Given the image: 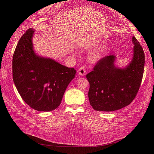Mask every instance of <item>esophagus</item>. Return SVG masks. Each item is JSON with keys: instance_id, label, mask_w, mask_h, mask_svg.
I'll return each instance as SVG.
<instances>
[{"instance_id": "obj_1", "label": "esophagus", "mask_w": 154, "mask_h": 154, "mask_svg": "<svg viewBox=\"0 0 154 154\" xmlns=\"http://www.w3.org/2000/svg\"><path fill=\"white\" fill-rule=\"evenodd\" d=\"M78 73L80 75H85L86 74V69L84 67H80L78 70Z\"/></svg>"}]
</instances>
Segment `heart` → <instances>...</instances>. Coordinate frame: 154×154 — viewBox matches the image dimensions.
<instances>
[{
    "mask_svg": "<svg viewBox=\"0 0 154 154\" xmlns=\"http://www.w3.org/2000/svg\"><path fill=\"white\" fill-rule=\"evenodd\" d=\"M106 54V49L105 48H100L97 51L94 52L91 54L89 57V60L92 62H95L98 61L100 59H102Z\"/></svg>",
    "mask_w": 154,
    "mask_h": 154,
    "instance_id": "obj_1",
    "label": "heart"
}]
</instances>
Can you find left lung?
Here are the masks:
<instances>
[{
	"mask_svg": "<svg viewBox=\"0 0 154 154\" xmlns=\"http://www.w3.org/2000/svg\"><path fill=\"white\" fill-rule=\"evenodd\" d=\"M132 40L134 56L126 68H117L114 63L116 57L110 55L100 59L94 70L86 75L90 84L88 97L95 110H117L135 98L143 77L145 55L136 38L133 37Z\"/></svg>",
	"mask_w": 154,
	"mask_h": 154,
	"instance_id": "8db88e82",
	"label": "left lung"
}]
</instances>
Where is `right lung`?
<instances>
[{"label": "right lung", "instance_id": "right-lung-1", "mask_svg": "<svg viewBox=\"0 0 154 154\" xmlns=\"http://www.w3.org/2000/svg\"><path fill=\"white\" fill-rule=\"evenodd\" d=\"M34 30L21 37L12 58V75L21 97L36 110L48 112L59 107L76 70L50 59L37 56L32 46Z\"/></svg>", "mask_w": 154, "mask_h": 154}]
</instances>
